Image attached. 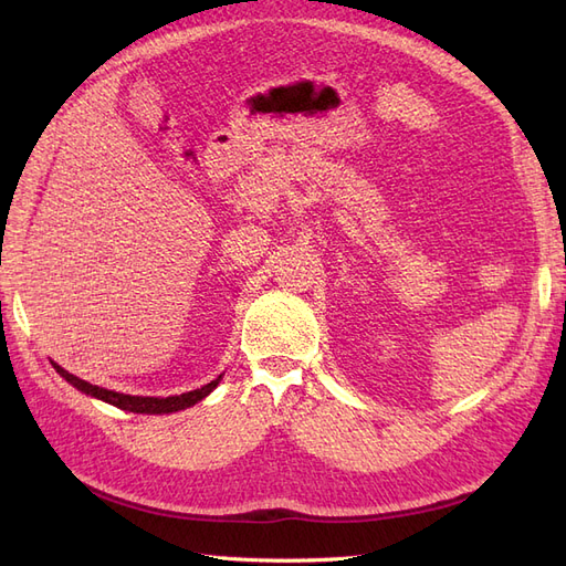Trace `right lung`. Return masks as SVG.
Masks as SVG:
<instances>
[{"instance_id":"right-lung-1","label":"right lung","mask_w":566,"mask_h":566,"mask_svg":"<svg viewBox=\"0 0 566 566\" xmlns=\"http://www.w3.org/2000/svg\"><path fill=\"white\" fill-rule=\"evenodd\" d=\"M54 368H56V373L61 375V378H65L67 382H71L73 387H77L80 391L90 394V397H96V399H101V401L113 403V406L123 408V410H129V413H150V416H153V413H156V416H158V413H175V410H184V408H188V406H193V403H198V401H202L205 397H208V394H210V391L219 385V380H221V375H219L217 380L208 382V385L200 387V389L179 394V397L158 399V397H129V394L111 391V389L96 387V385H90V382H84V380L75 378L73 373L63 370V368L56 366V364H54Z\"/></svg>"}]
</instances>
